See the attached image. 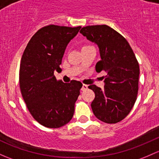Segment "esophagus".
I'll use <instances>...</instances> for the list:
<instances>
[{"label": "esophagus", "instance_id": "esophagus-1", "mask_svg": "<svg viewBox=\"0 0 159 159\" xmlns=\"http://www.w3.org/2000/svg\"><path fill=\"white\" fill-rule=\"evenodd\" d=\"M87 88H88L87 85L83 84V86H82V88H81V90L82 91H85V90H86V89H87Z\"/></svg>", "mask_w": 159, "mask_h": 159}]
</instances>
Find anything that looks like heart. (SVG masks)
<instances>
[{
    "instance_id": "1",
    "label": "heart",
    "mask_w": 159,
    "mask_h": 159,
    "mask_svg": "<svg viewBox=\"0 0 159 159\" xmlns=\"http://www.w3.org/2000/svg\"><path fill=\"white\" fill-rule=\"evenodd\" d=\"M92 47V46H90V45H83V47H82V50H83V49L89 48V47Z\"/></svg>"
}]
</instances>
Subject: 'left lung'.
<instances>
[{
  "label": "left lung",
  "mask_w": 159,
  "mask_h": 159,
  "mask_svg": "<svg viewBox=\"0 0 159 159\" xmlns=\"http://www.w3.org/2000/svg\"><path fill=\"white\" fill-rule=\"evenodd\" d=\"M80 32L99 47L101 60L96 63V72L107 73L104 89L89 86L95 93L91 103L93 113L106 123H117L129 115L136 101L138 60L126 39L109 26H86Z\"/></svg>",
  "instance_id": "left-lung-1"
}]
</instances>
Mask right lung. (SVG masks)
<instances>
[{"mask_svg":"<svg viewBox=\"0 0 159 159\" xmlns=\"http://www.w3.org/2000/svg\"><path fill=\"white\" fill-rule=\"evenodd\" d=\"M80 28L53 24L42 27L31 37L21 58L19 83L23 99L34 119L47 128L63 126L74 113L83 84L57 80L54 71L61 70L66 46Z\"/></svg>","mask_w":159,"mask_h":159,"instance_id":"1","label":"right lung"}]
</instances>
